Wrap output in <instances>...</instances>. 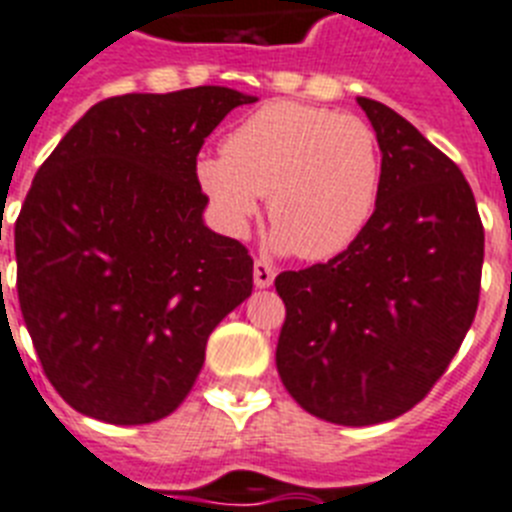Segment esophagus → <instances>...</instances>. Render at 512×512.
I'll list each match as a JSON object with an SVG mask.
<instances>
[{"label":"esophagus","instance_id":"34e87169","mask_svg":"<svg viewBox=\"0 0 512 512\" xmlns=\"http://www.w3.org/2000/svg\"><path fill=\"white\" fill-rule=\"evenodd\" d=\"M276 278V268L268 260H255V286L257 289H268Z\"/></svg>","mask_w":512,"mask_h":512}]
</instances>
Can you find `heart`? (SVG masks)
<instances>
[{"label":"heart","mask_w":512,"mask_h":512,"mask_svg":"<svg viewBox=\"0 0 512 512\" xmlns=\"http://www.w3.org/2000/svg\"><path fill=\"white\" fill-rule=\"evenodd\" d=\"M197 182L226 231L242 236L268 197L273 244L307 260L341 255L375 216L382 153L354 114L273 101L223 140V156L197 161Z\"/></svg>","instance_id":"1"}]
</instances>
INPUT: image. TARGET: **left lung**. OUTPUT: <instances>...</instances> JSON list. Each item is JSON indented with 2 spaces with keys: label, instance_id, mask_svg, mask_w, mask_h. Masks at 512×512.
Masks as SVG:
<instances>
[{
  "label": "left lung",
  "instance_id": "1",
  "mask_svg": "<svg viewBox=\"0 0 512 512\" xmlns=\"http://www.w3.org/2000/svg\"><path fill=\"white\" fill-rule=\"evenodd\" d=\"M375 127V216L346 252L283 270L276 364L317 419L367 427L422 401L466 338L482 289L484 226L466 176L385 103L356 98Z\"/></svg>",
  "mask_w": 512,
  "mask_h": 512
}]
</instances>
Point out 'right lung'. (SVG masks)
<instances>
[{
  "label": "right lung",
  "instance_id": "1",
  "mask_svg": "<svg viewBox=\"0 0 512 512\" xmlns=\"http://www.w3.org/2000/svg\"><path fill=\"white\" fill-rule=\"evenodd\" d=\"M255 96L221 85L90 106L15 221L17 299L49 382L106 424L169 416L218 322L252 294L247 247L203 223L197 153Z\"/></svg>",
  "mask_w": 512,
  "mask_h": 512
}]
</instances>
